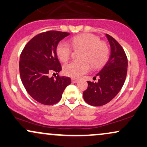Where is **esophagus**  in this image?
Returning a JSON list of instances; mask_svg holds the SVG:
<instances>
[{
  "label": "esophagus",
  "instance_id": "esophagus-1",
  "mask_svg": "<svg viewBox=\"0 0 147 147\" xmlns=\"http://www.w3.org/2000/svg\"><path fill=\"white\" fill-rule=\"evenodd\" d=\"M71 81H72V83H74V84H77V83L79 81L78 80H77V79H72Z\"/></svg>",
  "mask_w": 147,
  "mask_h": 147
}]
</instances>
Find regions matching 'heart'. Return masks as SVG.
I'll list each match as a JSON object with an SVG mask.
<instances>
[{"label": "heart", "mask_w": 147, "mask_h": 147, "mask_svg": "<svg viewBox=\"0 0 147 147\" xmlns=\"http://www.w3.org/2000/svg\"><path fill=\"white\" fill-rule=\"evenodd\" d=\"M70 43L75 49L84 51L82 62H70L63 66V73L73 78H80L87 73L90 68H99L107 62L109 58L108 46L96 35L92 33H84L75 37ZM58 58L62 62L68 61L71 54V48L67 42H61L56 49Z\"/></svg>", "instance_id": "heart-1"}]
</instances>
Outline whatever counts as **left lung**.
I'll use <instances>...</instances> for the list:
<instances>
[{
	"label": "left lung",
	"instance_id": "1",
	"mask_svg": "<svg viewBox=\"0 0 147 147\" xmlns=\"http://www.w3.org/2000/svg\"><path fill=\"white\" fill-rule=\"evenodd\" d=\"M106 37L110 45V56L96 75L98 81H88V87L84 92L85 101L92 106L104 105L111 101L121 90L127 76L128 61L124 50L114 38L108 34Z\"/></svg>",
	"mask_w": 147,
	"mask_h": 147
}]
</instances>
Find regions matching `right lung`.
<instances>
[{
  "mask_svg": "<svg viewBox=\"0 0 147 147\" xmlns=\"http://www.w3.org/2000/svg\"><path fill=\"white\" fill-rule=\"evenodd\" d=\"M69 35L57 31L40 33L26 44L20 55L19 69L23 86L33 99L43 105L59 102L65 88L71 83L68 77H49L51 72L58 74L61 70L56 49Z\"/></svg>",
  "mask_w": 147,
  "mask_h": 147,
  "instance_id": "add662e5",
  "label": "right lung"
}]
</instances>
